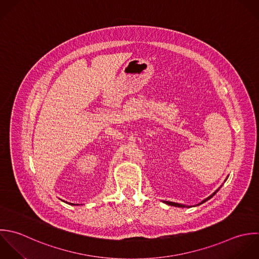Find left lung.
<instances>
[{"instance_id": "obj_1", "label": "left lung", "mask_w": 259, "mask_h": 259, "mask_svg": "<svg viewBox=\"0 0 259 259\" xmlns=\"http://www.w3.org/2000/svg\"><path fill=\"white\" fill-rule=\"evenodd\" d=\"M227 179H228V177L226 178L225 182L227 181ZM221 187H222V186H221ZM221 187H220L218 190H216V191H215V192H214V193H213L211 196H209L208 198H206L205 200H203L201 203H199V204H198V205H196V206H200L201 204H203V203L207 202L208 200H210L211 198H213V196H215V195L217 194V192H218V191L221 189ZM162 202H163L164 204H166V205H169V206H174V207H179V208H191V207H192V206H187V205H183V204H179V203H175V202H168V201H162ZM196 206H195V207H196Z\"/></svg>"}]
</instances>
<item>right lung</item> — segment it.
Returning <instances> with one entry per match:
<instances>
[{
	"instance_id": "1",
	"label": "right lung",
	"mask_w": 259,
	"mask_h": 259,
	"mask_svg": "<svg viewBox=\"0 0 259 259\" xmlns=\"http://www.w3.org/2000/svg\"><path fill=\"white\" fill-rule=\"evenodd\" d=\"M64 202V201H63ZM65 203H67V202H65ZM67 204H69V205H72V206H78V204H72V203H67Z\"/></svg>"
}]
</instances>
